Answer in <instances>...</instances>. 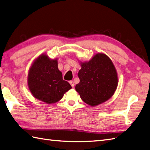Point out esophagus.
<instances>
[{"label":"esophagus","mask_w":150,"mask_h":150,"mask_svg":"<svg viewBox=\"0 0 150 150\" xmlns=\"http://www.w3.org/2000/svg\"><path fill=\"white\" fill-rule=\"evenodd\" d=\"M69 83L71 84V85L72 86V87H74V81H69Z\"/></svg>","instance_id":"1"}]
</instances>
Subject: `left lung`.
<instances>
[{"label": "left lung", "mask_w": 150, "mask_h": 150, "mask_svg": "<svg viewBox=\"0 0 150 150\" xmlns=\"http://www.w3.org/2000/svg\"><path fill=\"white\" fill-rule=\"evenodd\" d=\"M80 64L78 74L80 81L75 88L82 100L92 106L108 100L118 85L117 73L110 58L98 53L91 60Z\"/></svg>", "instance_id": "left-lung-1"}]
</instances>
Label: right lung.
<instances>
[{"mask_svg": "<svg viewBox=\"0 0 150 150\" xmlns=\"http://www.w3.org/2000/svg\"><path fill=\"white\" fill-rule=\"evenodd\" d=\"M28 84L35 98L47 104L59 101L72 88L63 79L58 68V59H51L47 54L40 55L29 70Z\"/></svg>", "mask_w": 150, "mask_h": 150, "instance_id": "right-lung-1", "label": "right lung"}]
</instances>
